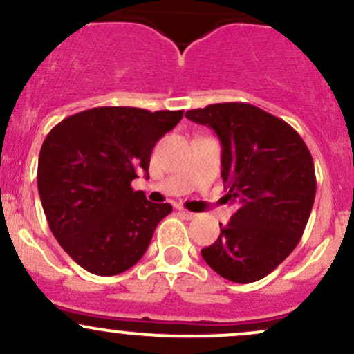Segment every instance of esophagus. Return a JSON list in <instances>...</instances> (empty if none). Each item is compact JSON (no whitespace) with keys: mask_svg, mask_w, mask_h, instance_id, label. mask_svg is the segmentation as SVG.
Here are the masks:
<instances>
[{"mask_svg":"<svg viewBox=\"0 0 354 354\" xmlns=\"http://www.w3.org/2000/svg\"><path fill=\"white\" fill-rule=\"evenodd\" d=\"M178 212H180L181 217H185V218H187V221H192V218L196 217V214H193V212H189V210H187V208H183V207H178Z\"/></svg>","mask_w":354,"mask_h":354,"instance_id":"obj_1","label":"esophagus"}]
</instances>
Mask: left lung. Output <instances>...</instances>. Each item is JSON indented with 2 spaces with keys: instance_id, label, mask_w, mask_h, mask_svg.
I'll return each mask as SVG.
<instances>
[{
  "instance_id": "obj_1",
  "label": "left lung",
  "mask_w": 354,
  "mask_h": 354,
  "mask_svg": "<svg viewBox=\"0 0 354 354\" xmlns=\"http://www.w3.org/2000/svg\"><path fill=\"white\" fill-rule=\"evenodd\" d=\"M185 117L218 136L225 196L239 205L203 259L234 283L261 280L295 249L310 217V151L285 120L249 103H215Z\"/></svg>"
}]
</instances>
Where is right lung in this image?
Wrapping results in <instances>:
<instances>
[{
	"mask_svg": "<svg viewBox=\"0 0 354 354\" xmlns=\"http://www.w3.org/2000/svg\"><path fill=\"white\" fill-rule=\"evenodd\" d=\"M183 110L98 106L74 113L47 133L37 185L47 222L66 252L100 277L124 273L146 252L169 203L132 188L149 171L156 142Z\"/></svg>",
	"mask_w": 354,
	"mask_h": 354,
	"instance_id": "right-lung-1",
	"label": "right lung"
}]
</instances>
